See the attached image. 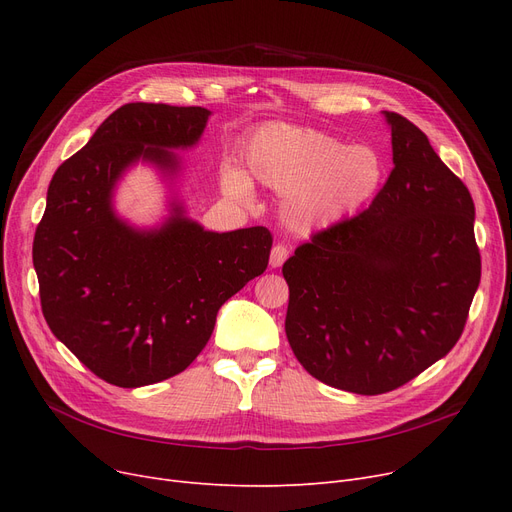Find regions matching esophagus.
<instances>
[{"mask_svg":"<svg viewBox=\"0 0 512 512\" xmlns=\"http://www.w3.org/2000/svg\"><path fill=\"white\" fill-rule=\"evenodd\" d=\"M286 259H288V247H284V245H274L272 255H270V265H272V267H280Z\"/></svg>","mask_w":512,"mask_h":512,"instance_id":"esophagus-1","label":"esophagus"}]
</instances>
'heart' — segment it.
<instances>
[{
    "label": "heart",
    "instance_id": "obj_1",
    "mask_svg": "<svg viewBox=\"0 0 512 512\" xmlns=\"http://www.w3.org/2000/svg\"><path fill=\"white\" fill-rule=\"evenodd\" d=\"M245 159L255 180L286 193L284 220L299 232L348 218L373 199L384 180V159L373 147H346L311 128L265 126L247 143ZM222 184L238 201L253 195L249 178L238 168H224Z\"/></svg>",
    "mask_w": 512,
    "mask_h": 512
}]
</instances>
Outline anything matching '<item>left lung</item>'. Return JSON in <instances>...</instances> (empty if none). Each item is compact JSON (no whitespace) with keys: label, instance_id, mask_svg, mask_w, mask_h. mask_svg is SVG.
<instances>
[{"label":"left lung","instance_id":"left-lung-1","mask_svg":"<svg viewBox=\"0 0 512 512\" xmlns=\"http://www.w3.org/2000/svg\"><path fill=\"white\" fill-rule=\"evenodd\" d=\"M394 168L355 218L319 230L282 265L286 338L315 380L375 396L459 342L481 278L469 188L396 112Z\"/></svg>","mask_w":512,"mask_h":512}]
</instances>
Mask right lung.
<instances>
[{
    "mask_svg": "<svg viewBox=\"0 0 512 512\" xmlns=\"http://www.w3.org/2000/svg\"><path fill=\"white\" fill-rule=\"evenodd\" d=\"M205 107L126 103L53 174L35 230L33 265L49 330L97 378L139 388L184 371L220 307L270 261L263 226L207 232L174 205L159 230L116 218L112 193L137 159L174 172L168 149L191 147Z\"/></svg>",
    "mask_w": 512,
    "mask_h": 512,
    "instance_id": "1",
    "label": "right lung"
}]
</instances>
